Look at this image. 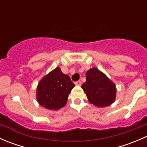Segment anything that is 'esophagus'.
I'll return each instance as SVG.
<instances>
[{"label": "esophagus", "instance_id": "obj_1", "mask_svg": "<svg viewBox=\"0 0 147 147\" xmlns=\"http://www.w3.org/2000/svg\"><path fill=\"white\" fill-rule=\"evenodd\" d=\"M75 85H81V81H80V80L76 81V82H75Z\"/></svg>", "mask_w": 147, "mask_h": 147}]
</instances>
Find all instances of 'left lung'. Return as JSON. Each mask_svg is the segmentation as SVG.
Listing matches in <instances>:
<instances>
[{"mask_svg": "<svg viewBox=\"0 0 147 147\" xmlns=\"http://www.w3.org/2000/svg\"><path fill=\"white\" fill-rule=\"evenodd\" d=\"M82 88L90 103L99 107L109 106L115 100V84L95 67L87 72L86 82L82 84Z\"/></svg>", "mask_w": 147, "mask_h": 147, "instance_id": "left-lung-1", "label": "left lung"}]
</instances>
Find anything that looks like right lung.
Segmentation results:
<instances>
[{"label":"right lung","mask_w":147,"mask_h":147,"mask_svg":"<svg viewBox=\"0 0 147 147\" xmlns=\"http://www.w3.org/2000/svg\"><path fill=\"white\" fill-rule=\"evenodd\" d=\"M74 87L69 77L57 67L38 83L37 100L46 109L57 110L67 103L68 95Z\"/></svg>","instance_id":"add662e5"}]
</instances>
